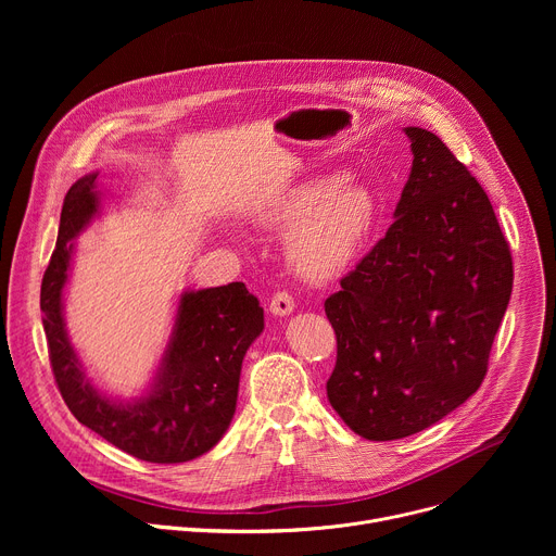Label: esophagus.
<instances>
[{
	"label": "esophagus",
	"instance_id": "34e87169",
	"mask_svg": "<svg viewBox=\"0 0 556 556\" xmlns=\"http://www.w3.org/2000/svg\"><path fill=\"white\" fill-rule=\"evenodd\" d=\"M292 309H294V299H292L290 292L279 290V292L273 294V299H270V312H273L275 316H286V314H290Z\"/></svg>",
	"mask_w": 556,
	"mask_h": 556
}]
</instances>
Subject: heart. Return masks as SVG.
Returning <instances> with one entry per match:
<instances>
[{
  "label": "heart",
  "instance_id": "b5f03b06",
  "mask_svg": "<svg viewBox=\"0 0 556 556\" xmlns=\"http://www.w3.org/2000/svg\"><path fill=\"white\" fill-rule=\"evenodd\" d=\"M376 198L356 180H309L255 213L268 228H290L286 253L307 279L341 273L363 249L376 222Z\"/></svg>",
  "mask_w": 556,
  "mask_h": 556
}]
</instances>
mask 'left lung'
Here are the masks:
<instances>
[{
	"mask_svg": "<svg viewBox=\"0 0 556 556\" xmlns=\"http://www.w3.org/2000/svg\"><path fill=\"white\" fill-rule=\"evenodd\" d=\"M382 240L326 299L328 401L365 440L414 435L480 389L513 292V257L482 185L422 127Z\"/></svg>",
	"mask_w": 556,
	"mask_h": 556,
	"instance_id": "obj_1",
	"label": "left lung"
}]
</instances>
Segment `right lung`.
<instances>
[{"instance_id":"add662e5","label":"right lung","mask_w":556,"mask_h":556,"mask_svg":"<svg viewBox=\"0 0 556 556\" xmlns=\"http://www.w3.org/2000/svg\"><path fill=\"white\" fill-rule=\"evenodd\" d=\"M97 176L76 180L61 208L56 249L41 281V312L56 387L74 418L121 451L153 464L189 462L226 433L240 389L242 361L264 330V307L242 281L180 294L176 324L149 391L112 401L78 363L63 321L70 240L99 213Z\"/></svg>"}]
</instances>
